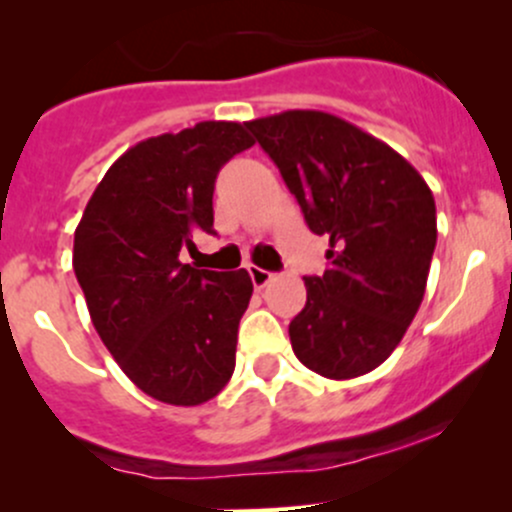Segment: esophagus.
Segmentation results:
<instances>
[{
	"label": "esophagus",
	"mask_w": 512,
	"mask_h": 512,
	"mask_svg": "<svg viewBox=\"0 0 512 512\" xmlns=\"http://www.w3.org/2000/svg\"><path fill=\"white\" fill-rule=\"evenodd\" d=\"M249 275H251V283H254V287H258V290H261V287H266L273 280L271 271H263V268H258V266H249Z\"/></svg>",
	"instance_id": "1"
}]
</instances>
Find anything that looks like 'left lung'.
<instances>
[{"label": "left lung", "mask_w": 512, "mask_h": 512, "mask_svg": "<svg viewBox=\"0 0 512 512\" xmlns=\"http://www.w3.org/2000/svg\"><path fill=\"white\" fill-rule=\"evenodd\" d=\"M246 128L309 229L329 237V268L304 278L292 350L329 380L367 375L399 346L426 295L438 239L433 193L399 152L331 113L285 111Z\"/></svg>", "instance_id": "obj_1"}]
</instances>
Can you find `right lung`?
<instances>
[{"label":"right lung","mask_w":512,"mask_h":512,"mask_svg":"<svg viewBox=\"0 0 512 512\" xmlns=\"http://www.w3.org/2000/svg\"><path fill=\"white\" fill-rule=\"evenodd\" d=\"M254 145L241 123L203 120L137 142L106 171L74 232L72 266L94 329L142 392L198 406L225 389L254 292L244 268L181 263L212 229L220 169Z\"/></svg>","instance_id":"right-lung-1"}]
</instances>
